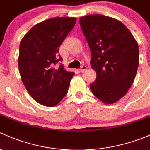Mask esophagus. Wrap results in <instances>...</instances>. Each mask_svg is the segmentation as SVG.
<instances>
[{
  "mask_svg": "<svg viewBox=\"0 0 150 150\" xmlns=\"http://www.w3.org/2000/svg\"><path fill=\"white\" fill-rule=\"evenodd\" d=\"M86 70V66H82L81 67V69H79V72H81V73H83V72H84Z\"/></svg>",
  "mask_w": 150,
  "mask_h": 150,
  "instance_id": "1",
  "label": "esophagus"
}]
</instances>
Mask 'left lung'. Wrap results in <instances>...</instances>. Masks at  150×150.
Masks as SVG:
<instances>
[{
    "label": "left lung",
    "mask_w": 150,
    "mask_h": 150,
    "mask_svg": "<svg viewBox=\"0 0 150 150\" xmlns=\"http://www.w3.org/2000/svg\"><path fill=\"white\" fill-rule=\"evenodd\" d=\"M96 72L90 84L93 95L106 104L118 102L128 92L137 74L139 46L129 29L118 20L100 14L79 18Z\"/></svg>",
    "instance_id": "obj_1"
}]
</instances>
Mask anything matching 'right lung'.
<instances>
[{
	"instance_id": "right-lung-1",
	"label": "right lung",
	"mask_w": 150,
	"mask_h": 150,
	"mask_svg": "<svg viewBox=\"0 0 150 150\" xmlns=\"http://www.w3.org/2000/svg\"><path fill=\"white\" fill-rule=\"evenodd\" d=\"M74 17H55L32 27L21 40L18 65L27 92L45 106L53 107L69 89L74 72L65 70L59 55L60 45L74 27Z\"/></svg>"
}]
</instances>
